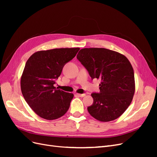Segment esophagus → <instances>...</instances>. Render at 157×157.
Listing matches in <instances>:
<instances>
[{
	"label": "esophagus",
	"instance_id": "obj_1",
	"mask_svg": "<svg viewBox=\"0 0 157 157\" xmlns=\"http://www.w3.org/2000/svg\"><path fill=\"white\" fill-rule=\"evenodd\" d=\"M76 95H77V96H79V97H84L85 96H86V94H76Z\"/></svg>",
	"mask_w": 157,
	"mask_h": 157
}]
</instances>
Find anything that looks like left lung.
Returning <instances> with one entry per match:
<instances>
[{
    "label": "left lung",
    "instance_id": "8db88e82",
    "mask_svg": "<svg viewBox=\"0 0 157 157\" xmlns=\"http://www.w3.org/2000/svg\"><path fill=\"white\" fill-rule=\"evenodd\" d=\"M77 58L92 79L101 80L100 92L91 94L94 102L88 107V113L101 122L117 119L129 107L135 92L134 69L129 60L102 48H82Z\"/></svg>",
    "mask_w": 157,
    "mask_h": 157
}]
</instances>
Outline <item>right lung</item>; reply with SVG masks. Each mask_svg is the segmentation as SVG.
Returning a JSON list of instances; mask_svg holds the SVG:
<instances>
[{
    "instance_id": "obj_1",
    "label": "right lung",
    "mask_w": 157,
    "mask_h": 157,
    "mask_svg": "<svg viewBox=\"0 0 157 157\" xmlns=\"http://www.w3.org/2000/svg\"><path fill=\"white\" fill-rule=\"evenodd\" d=\"M79 48L38 51L27 61L21 77L25 100L37 115L55 120L68 111L74 95L57 90L54 84L66 63L75 58Z\"/></svg>"
}]
</instances>
